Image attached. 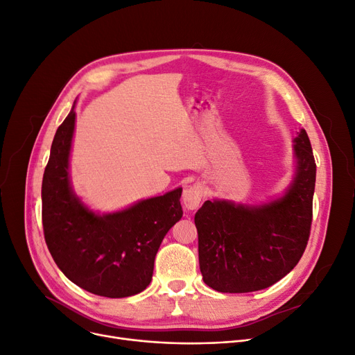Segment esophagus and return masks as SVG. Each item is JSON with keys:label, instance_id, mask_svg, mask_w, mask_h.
Wrapping results in <instances>:
<instances>
[{"label": "esophagus", "instance_id": "34e87169", "mask_svg": "<svg viewBox=\"0 0 355 355\" xmlns=\"http://www.w3.org/2000/svg\"><path fill=\"white\" fill-rule=\"evenodd\" d=\"M202 200V187L200 184H193L187 187L182 193V202L185 209L196 210L200 207V202Z\"/></svg>", "mask_w": 355, "mask_h": 355}]
</instances>
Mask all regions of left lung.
Segmentation results:
<instances>
[{
	"mask_svg": "<svg viewBox=\"0 0 355 355\" xmlns=\"http://www.w3.org/2000/svg\"><path fill=\"white\" fill-rule=\"evenodd\" d=\"M296 174L286 194L262 206L207 200L196 213L202 281L225 293L272 286L300 262L312 225L316 164L305 129L295 138Z\"/></svg>",
	"mask_w": 355,
	"mask_h": 355,
	"instance_id": "1",
	"label": "left lung"
}]
</instances>
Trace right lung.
<instances>
[{"label": "right lung", "mask_w": 355, "mask_h": 355, "mask_svg": "<svg viewBox=\"0 0 355 355\" xmlns=\"http://www.w3.org/2000/svg\"><path fill=\"white\" fill-rule=\"evenodd\" d=\"M74 119L73 105L55 130L43 175L47 248L59 269L82 289L106 297L137 295L151 284L161 241L182 217V189L116 213L90 211L74 196L69 180Z\"/></svg>", "instance_id": "obj_1"}]
</instances>
